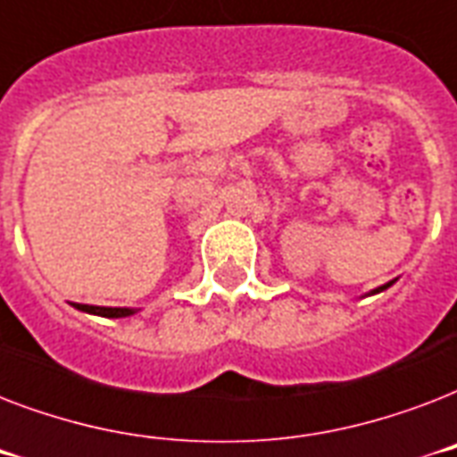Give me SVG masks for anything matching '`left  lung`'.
Instances as JSON below:
<instances>
[{
	"instance_id": "1",
	"label": "left lung",
	"mask_w": 457,
	"mask_h": 457,
	"mask_svg": "<svg viewBox=\"0 0 457 457\" xmlns=\"http://www.w3.org/2000/svg\"><path fill=\"white\" fill-rule=\"evenodd\" d=\"M386 287H391V282H389V285H384V287H379V289H375V292H384V289H386Z\"/></svg>"
}]
</instances>
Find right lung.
<instances>
[{
	"instance_id": "add662e5",
	"label": "right lung",
	"mask_w": 457,
	"mask_h": 457,
	"mask_svg": "<svg viewBox=\"0 0 457 457\" xmlns=\"http://www.w3.org/2000/svg\"><path fill=\"white\" fill-rule=\"evenodd\" d=\"M78 311L85 312H95V315H102V318H128L132 315V308H104V305H85V303H75Z\"/></svg>"
}]
</instances>
